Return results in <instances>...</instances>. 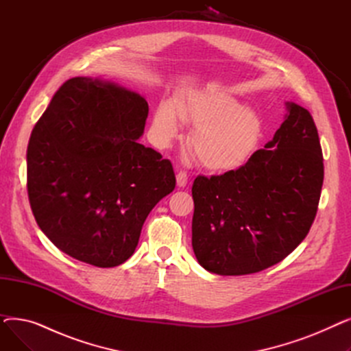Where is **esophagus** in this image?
<instances>
[{"label":"esophagus","mask_w":351,"mask_h":351,"mask_svg":"<svg viewBox=\"0 0 351 351\" xmlns=\"http://www.w3.org/2000/svg\"><path fill=\"white\" fill-rule=\"evenodd\" d=\"M176 185L179 186V188H185L186 185H188V175H186V172H178V175H176Z\"/></svg>","instance_id":"34e87169"}]
</instances>
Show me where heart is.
Listing matches in <instances>:
<instances>
[{
    "label": "heart",
    "mask_w": 351,
    "mask_h": 351,
    "mask_svg": "<svg viewBox=\"0 0 351 351\" xmlns=\"http://www.w3.org/2000/svg\"><path fill=\"white\" fill-rule=\"evenodd\" d=\"M182 121L195 125L191 143L200 160L219 172L242 166L262 135L259 117L216 86L189 89L176 101L163 99L152 122L155 145L168 147L179 138Z\"/></svg>",
    "instance_id": "b5f03b06"
}]
</instances>
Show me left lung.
I'll return each mask as SVG.
<instances>
[{
    "label": "left lung",
    "instance_id": "obj_1",
    "mask_svg": "<svg viewBox=\"0 0 351 351\" xmlns=\"http://www.w3.org/2000/svg\"><path fill=\"white\" fill-rule=\"evenodd\" d=\"M286 109L273 139L243 166L193 182L192 247L210 273L250 274L282 262L316 217L324 178L317 128L300 105Z\"/></svg>",
    "mask_w": 351,
    "mask_h": 351
}]
</instances>
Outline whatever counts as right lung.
I'll use <instances>...</instances> for the list:
<instances>
[{"instance_id":"obj_1","label":"right lung","mask_w":351,"mask_h":351,"mask_svg":"<svg viewBox=\"0 0 351 351\" xmlns=\"http://www.w3.org/2000/svg\"><path fill=\"white\" fill-rule=\"evenodd\" d=\"M147 102L112 81L75 77L55 94L27 149V189L40 229L61 252L115 267L147 215L176 185L172 163L138 139Z\"/></svg>"}]
</instances>
